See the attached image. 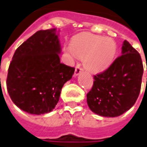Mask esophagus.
I'll list each match as a JSON object with an SVG mask.
<instances>
[{"mask_svg":"<svg viewBox=\"0 0 147 147\" xmlns=\"http://www.w3.org/2000/svg\"><path fill=\"white\" fill-rule=\"evenodd\" d=\"M82 70H83V69L80 67V64L77 65V67H76V69H75V72H74L75 76H77V75L79 74L81 72Z\"/></svg>","mask_w":147,"mask_h":147,"instance_id":"1","label":"esophagus"}]
</instances>
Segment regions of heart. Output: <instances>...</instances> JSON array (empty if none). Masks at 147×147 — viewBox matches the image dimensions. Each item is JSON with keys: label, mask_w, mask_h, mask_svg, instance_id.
<instances>
[{"label": "heart", "mask_w": 147, "mask_h": 147, "mask_svg": "<svg viewBox=\"0 0 147 147\" xmlns=\"http://www.w3.org/2000/svg\"><path fill=\"white\" fill-rule=\"evenodd\" d=\"M70 53L83 58L84 67L96 74L110 65L116 54L117 44L112 38L84 33L75 36L70 44Z\"/></svg>", "instance_id": "b5f03b06"}]
</instances>
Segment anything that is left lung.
<instances>
[{
  "instance_id": "8db88e82",
  "label": "left lung",
  "mask_w": 147,
  "mask_h": 147,
  "mask_svg": "<svg viewBox=\"0 0 147 147\" xmlns=\"http://www.w3.org/2000/svg\"><path fill=\"white\" fill-rule=\"evenodd\" d=\"M143 66L140 53L124 40L122 55L94 77L92 89L86 94L90 109L107 117L122 115L136 103L140 92Z\"/></svg>"
}]
</instances>
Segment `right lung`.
Listing matches in <instances>:
<instances>
[{"instance_id":"right-lung-1","label":"right lung","mask_w":147,"mask_h":147,"mask_svg":"<svg viewBox=\"0 0 147 147\" xmlns=\"http://www.w3.org/2000/svg\"><path fill=\"white\" fill-rule=\"evenodd\" d=\"M61 44L56 29L39 30L23 43L8 68L7 89L20 110L31 114L51 112L74 67L61 63Z\"/></svg>"}]
</instances>
